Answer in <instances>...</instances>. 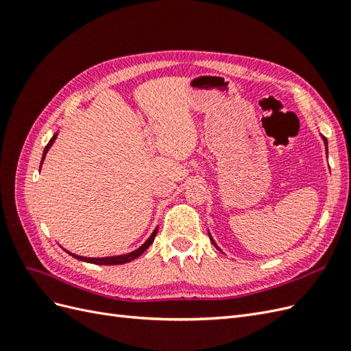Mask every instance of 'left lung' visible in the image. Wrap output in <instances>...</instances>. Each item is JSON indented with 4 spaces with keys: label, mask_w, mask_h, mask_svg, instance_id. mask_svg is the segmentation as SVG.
Here are the masks:
<instances>
[{
    "label": "left lung",
    "mask_w": 351,
    "mask_h": 351,
    "mask_svg": "<svg viewBox=\"0 0 351 351\" xmlns=\"http://www.w3.org/2000/svg\"><path fill=\"white\" fill-rule=\"evenodd\" d=\"M321 137H322V141H324V143H325V151H326V152H328V141H326V139H325V137H324V136H322V134H321ZM208 234H209V239H210V241H212V244H214V246H215V247H217V249H218V250H221V249H219V247H218V246H217V243H215V240H214V239H212V236H210V232H209V231H208ZM221 252H222V250H221Z\"/></svg>",
    "instance_id": "left-lung-1"
}]
</instances>
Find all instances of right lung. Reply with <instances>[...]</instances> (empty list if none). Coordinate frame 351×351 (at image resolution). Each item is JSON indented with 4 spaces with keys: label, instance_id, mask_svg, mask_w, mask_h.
<instances>
[{
    "label": "right lung",
    "instance_id": "right-lung-1",
    "mask_svg": "<svg viewBox=\"0 0 351 351\" xmlns=\"http://www.w3.org/2000/svg\"><path fill=\"white\" fill-rule=\"evenodd\" d=\"M57 136H58V132L51 137V141H49V143L45 146V149H44V155H42V161H40V165L44 164V159H45V156H47V154H48V151H49V147L52 146V143L56 142V139H57ZM156 232H158V227L154 230V232L152 234L149 236V239H147L142 246L139 247V249H136V250H133V252H130V253H125V254H119V256H107V258H84V256H79V254H74V253H71V252H69V250H66L70 256H73V258H76V259H79V261H83V262H89V263H95V265H121V263H127V262H130V261H134L136 258H139L141 254L151 246V244L154 243V240H155V236H156Z\"/></svg>",
    "mask_w": 351,
    "mask_h": 351
}]
</instances>
